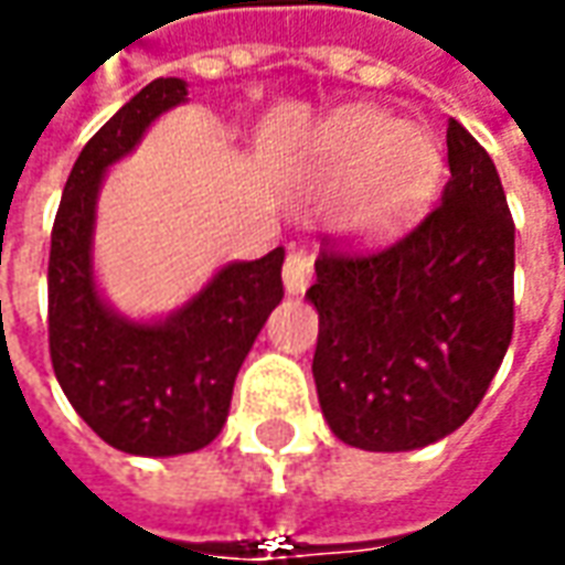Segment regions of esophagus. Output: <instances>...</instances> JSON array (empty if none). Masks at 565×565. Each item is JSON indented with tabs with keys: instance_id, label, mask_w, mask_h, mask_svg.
Returning a JSON list of instances; mask_svg holds the SVG:
<instances>
[{
	"instance_id": "1",
	"label": "esophagus",
	"mask_w": 565,
	"mask_h": 565,
	"mask_svg": "<svg viewBox=\"0 0 565 565\" xmlns=\"http://www.w3.org/2000/svg\"><path fill=\"white\" fill-rule=\"evenodd\" d=\"M310 276H313V258L307 248H291L286 255V264H282V282H286V291L298 295L310 286Z\"/></svg>"
}]
</instances>
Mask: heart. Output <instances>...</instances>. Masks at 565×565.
Returning <instances> with one entry per match:
<instances>
[{
    "mask_svg": "<svg viewBox=\"0 0 565 565\" xmlns=\"http://www.w3.org/2000/svg\"><path fill=\"white\" fill-rule=\"evenodd\" d=\"M326 169L349 178L344 221L369 236L399 231L430 200L443 171L434 138L381 110H348L322 135Z\"/></svg>",
    "mask_w": 565,
    "mask_h": 565,
    "instance_id": "obj_1",
    "label": "heart"
}]
</instances>
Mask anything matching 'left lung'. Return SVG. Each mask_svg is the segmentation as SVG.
<instances>
[{"instance_id": "left-lung-1", "label": "left lung", "mask_w": 565, "mask_h": 565, "mask_svg": "<svg viewBox=\"0 0 565 565\" xmlns=\"http://www.w3.org/2000/svg\"><path fill=\"white\" fill-rule=\"evenodd\" d=\"M449 181L381 248L326 236L313 381L334 437L365 452L437 443L473 415L513 334V217L495 162L449 119Z\"/></svg>"}]
</instances>
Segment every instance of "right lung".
<instances>
[{
  "label": "right lung",
  "mask_w": 565,
  "mask_h": 565,
  "mask_svg": "<svg viewBox=\"0 0 565 565\" xmlns=\"http://www.w3.org/2000/svg\"><path fill=\"white\" fill-rule=\"evenodd\" d=\"M181 79H153L82 147L57 205L49 252V350L70 406L113 449L196 452L221 434L236 372L282 301V245L227 264L171 320L141 326L110 313L92 279L97 186L159 113L181 104Z\"/></svg>",
  "instance_id": "right-lung-1"
}]
</instances>
